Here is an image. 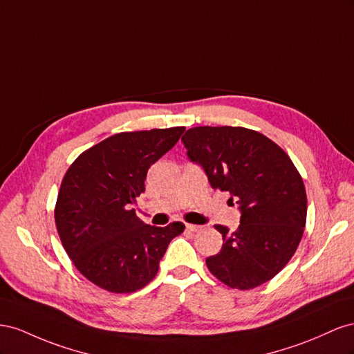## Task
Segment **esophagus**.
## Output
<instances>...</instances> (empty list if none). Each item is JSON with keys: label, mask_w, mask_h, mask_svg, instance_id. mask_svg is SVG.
<instances>
[{"label": "esophagus", "mask_w": 354, "mask_h": 354, "mask_svg": "<svg viewBox=\"0 0 354 354\" xmlns=\"http://www.w3.org/2000/svg\"><path fill=\"white\" fill-rule=\"evenodd\" d=\"M187 230L193 231V233H197V231L201 230V225H196V224H187Z\"/></svg>", "instance_id": "esophagus-1"}]
</instances>
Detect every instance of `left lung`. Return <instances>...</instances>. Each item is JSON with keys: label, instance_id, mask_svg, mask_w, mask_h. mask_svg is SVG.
<instances>
[{"label": "left lung", "instance_id": "1", "mask_svg": "<svg viewBox=\"0 0 354 354\" xmlns=\"http://www.w3.org/2000/svg\"><path fill=\"white\" fill-rule=\"evenodd\" d=\"M183 144L210 187L228 191L240 210L236 231L215 225L224 243L206 259L207 268L230 288L266 283L283 270L304 233L307 196L298 170L277 144L245 127H194Z\"/></svg>", "mask_w": 354, "mask_h": 354}]
</instances>
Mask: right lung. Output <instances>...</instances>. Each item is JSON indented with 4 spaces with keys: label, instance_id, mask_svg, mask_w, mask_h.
<instances>
[{
    "label": "right lung",
    "instance_id": "obj_1",
    "mask_svg": "<svg viewBox=\"0 0 354 354\" xmlns=\"http://www.w3.org/2000/svg\"><path fill=\"white\" fill-rule=\"evenodd\" d=\"M185 127L109 136L84 151L60 184L55 221L69 258L99 288L130 294L148 285L183 222L148 225L135 209L147 171L178 142Z\"/></svg>",
    "mask_w": 354,
    "mask_h": 354
}]
</instances>
